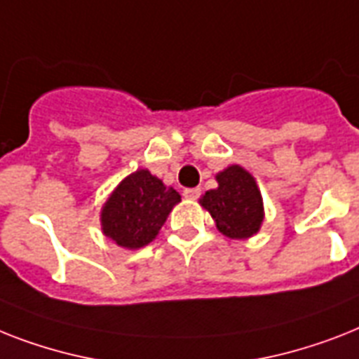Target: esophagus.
<instances>
[{
    "label": "esophagus",
    "instance_id": "obj_1",
    "mask_svg": "<svg viewBox=\"0 0 359 359\" xmlns=\"http://www.w3.org/2000/svg\"><path fill=\"white\" fill-rule=\"evenodd\" d=\"M186 197V199H199L201 197V189L199 188H188L184 189V194H182Z\"/></svg>",
    "mask_w": 359,
    "mask_h": 359
}]
</instances>
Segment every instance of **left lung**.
<instances>
[{"label":"left lung","instance_id":"1","mask_svg":"<svg viewBox=\"0 0 359 359\" xmlns=\"http://www.w3.org/2000/svg\"><path fill=\"white\" fill-rule=\"evenodd\" d=\"M215 179L219 188L206 191L201 205L212 214L219 232L232 240L256 234L264 221V205L252 175L240 165H230Z\"/></svg>","mask_w":359,"mask_h":359}]
</instances>
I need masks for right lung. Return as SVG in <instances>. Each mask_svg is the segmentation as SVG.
I'll list each match as a JSON object with an SVG mask.
<instances>
[{
	"label": "right lung",
	"mask_w": 359,
	"mask_h": 359,
	"mask_svg": "<svg viewBox=\"0 0 359 359\" xmlns=\"http://www.w3.org/2000/svg\"><path fill=\"white\" fill-rule=\"evenodd\" d=\"M180 195L165 188L162 180L147 170H138L121 180L101 212V225L109 236L125 249H140L156 238Z\"/></svg>",
	"instance_id": "1"
}]
</instances>
